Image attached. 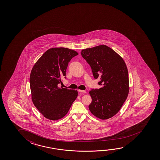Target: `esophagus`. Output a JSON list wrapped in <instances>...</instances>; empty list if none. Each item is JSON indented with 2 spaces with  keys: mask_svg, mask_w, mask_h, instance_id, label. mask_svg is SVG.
<instances>
[{
  "mask_svg": "<svg viewBox=\"0 0 160 160\" xmlns=\"http://www.w3.org/2000/svg\"><path fill=\"white\" fill-rule=\"evenodd\" d=\"M78 92H83V93L86 92L85 90H78Z\"/></svg>",
  "mask_w": 160,
  "mask_h": 160,
  "instance_id": "34e87169",
  "label": "esophagus"
}]
</instances>
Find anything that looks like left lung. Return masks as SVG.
<instances>
[{"mask_svg": "<svg viewBox=\"0 0 160 160\" xmlns=\"http://www.w3.org/2000/svg\"><path fill=\"white\" fill-rule=\"evenodd\" d=\"M81 54L89 63L95 79L102 88L89 92V110L101 119L112 118L120 110L128 95V69L123 58L106 45L86 48Z\"/></svg>", "mask_w": 160, "mask_h": 160, "instance_id": "8db88e82", "label": "left lung"}]
</instances>
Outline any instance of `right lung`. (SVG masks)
Here are the masks:
<instances>
[{
  "label": "right lung",
  "mask_w": 160,
  "mask_h": 160,
  "mask_svg": "<svg viewBox=\"0 0 160 160\" xmlns=\"http://www.w3.org/2000/svg\"><path fill=\"white\" fill-rule=\"evenodd\" d=\"M78 55L64 47L45 52L32 69L29 82L32 100L45 118L56 121L63 118L78 97V91L58 87L71 58Z\"/></svg>",
  "instance_id": "obj_1"
}]
</instances>
